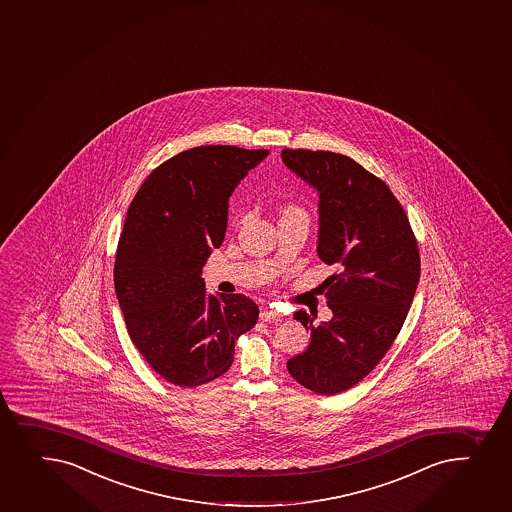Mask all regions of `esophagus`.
<instances>
[{"instance_id": "34e87169", "label": "esophagus", "mask_w": 512, "mask_h": 512, "mask_svg": "<svg viewBox=\"0 0 512 512\" xmlns=\"http://www.w3.org/2000/svg\"><path fill=\"white\" fill-rule=\"evenodd\" d=\"M279 312L275 311V309H272V307H265V309H262L260 311V319L262 321H275V319H280Z\"/></svg>"}]
</instances>
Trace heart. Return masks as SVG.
<instances>
[{
  "instance_id": "heart-1",
  "label": "heart",
  "mask_w": 512,
  "mask_h": 512,
  "mask_svg": "<svg viewBox=\"0 0 512 512\" xmlns=\"http://www.w3.org/2000/svg\"><path fill=\"white\" fill-rule=\"evenodd\" d=\"M289 213H299V215H304V211L301 208H294V206H290L287 210L284 211V215H289Z\"/></svg>"
}]
</instances>
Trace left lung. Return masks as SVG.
I'll use <instances>...</instances> for the list:
<instances>
[{"mask_svg":"<svg viewBox=\"0 0 512 512\" xmlns=\"http://www.w3.org/2000/svg\"><path fill=\"white\" fill-rule=\"evenodd\" d=\"M282 161L317 191V255L339 267L322 282L331 321L316 326V314H294L311 343L287 369L314 393L336 395L369 375L398 336L420 279L417 240L385 181L354 159L284 149Z\"/></svg>","mask_w":512,"mask_h":512,"instance_id":"1","label":"left lung"}]
</instances>
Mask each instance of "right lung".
I'll return each mask as SVG.
<instances>
[{"label":"right lung","mask_w":512,"mask_h":512,"mask_svg":"<svg viewBox=\"0 0 512 512\" xmlns=\"http://www.w3.org/2000/svg\"><path fill=\"white\" fill-rule=\"evenodd\" d=\"M269 151L200 146L149 174L117 245L116 296L137 351L161 378L205 385L233 363L235 341L259 319L242 294H208L201 272L223 243L228 198Z\"/></svg>","instance_id":"right-lung-1"}]
</instances>
